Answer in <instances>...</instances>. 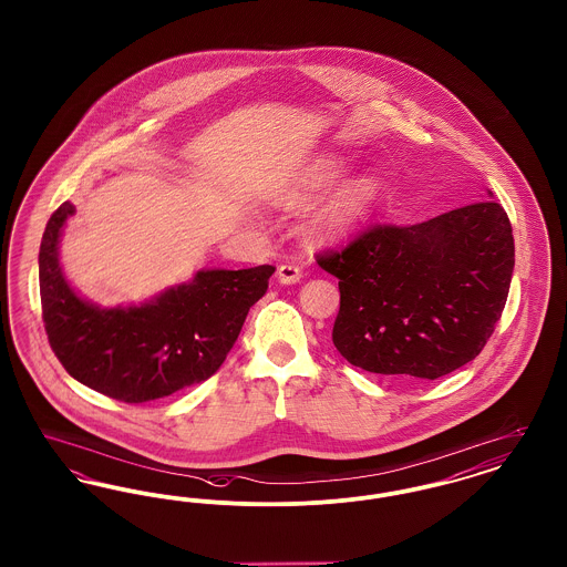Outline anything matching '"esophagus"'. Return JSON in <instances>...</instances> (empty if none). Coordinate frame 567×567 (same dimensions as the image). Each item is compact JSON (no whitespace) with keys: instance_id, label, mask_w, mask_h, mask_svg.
I'll list each match as a JSON object with an SVG mask.
<instances>
[{"instance_id":"obj_1","label":"esophagus","mask_w":567,"mask_h":567,"mask_svg":"<svg viewBox=\"0 0 567 567\" xmlns=\"http://www.w3.org/2000/svg\"><path fill=\"white\" fill-rule=\"evenodd\" d=\"M276 276H278V282H282V285H296L301 278V270L293 264H282L276 271Z\"/></svg>"}]
</instances>
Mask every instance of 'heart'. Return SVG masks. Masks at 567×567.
<instances>
[{
	"label": "heart",
	"mask_w": 567,
	"mask_h": 567,
	"mask_svg": "<svg viewBox=\"0 0 567 567\" xmlns=\"http://www.w3.org/2000/svg\"><path fill=\"white\" fill-rule=\"evenodd\" d=\"M351 172V162L340 155L321 157L310 163L297 174L296 181L276 195V202L282 208H301L323 195L324 190L338 185ZM384 190V181L365 172L342 183L331 190L323 202L310 213L306 220V231L315 240H338L359 229L380 204Z\"/></svg>",
	"instance_id": "obj_1"
}]
</instances>
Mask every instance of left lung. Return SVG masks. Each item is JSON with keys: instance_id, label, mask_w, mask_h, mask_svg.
I'll use <instances>...</instances> for the list:
<instances>
[{"instance_id": "8db88e82", "label": "left lung", "mask_w": 567, "mask_h": 567, "mask_svg": "<svg viewBox=\"0 0 567 567\" xmlns=\"http://www.w3.org/2000/svg\"><path fill=\"white\" fill-rule=\"evenodd\" d=\"M317 261L340 280V354L378 377L435 380L483 351L499 321L513 227L497 202L481 199L408 227L378 225Z\"/></svg>"}]
</instances>
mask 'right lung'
Returning a JSON list of instances; mask_svg holds the SVG:
<instances>
[{
  "mask_svg": "<svg viewBox=\"0 0 567 567\" xmlns=\"http://www.w3.org/2000/svg\"><path fill=\"white\" fill-rule=\"evenodd\" d=\"M74 213L70 202L54 210L38 257L44 329L68 374L125 404L213 377L276 268L199 270L144 303L102 308L74 291L59 264L61 234Z\"/></svg>",
  "mask_w": 567,
  "mask_h": 567,
  "instance_id": "add662e5",
  "label": "right lung"
}]
</instances>
